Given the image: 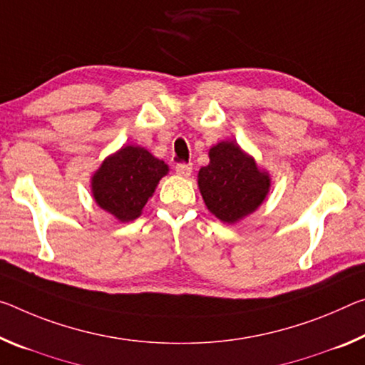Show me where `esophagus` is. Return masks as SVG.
Instances as JSON below:
<instances>
[{"label": "esophagus", "instance_id": "esophagus-1", "mask_svg": "<svg viewBox=\"0 0 365 365\" xmlns=\"http://www.w3.org/2000/svg\"><path fill=\"white\" fill-rule=\"evenodd\" d=\"M175 172L180 177H190V175H192V172H193V165L192 164H177Z\"/></svg>", "mask_w": 365, "mask_h": 365}]
</instances>
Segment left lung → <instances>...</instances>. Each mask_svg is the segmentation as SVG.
I'll list each match as a JSON object with an SVG mask.
<instances>
[{"label":"left lung","instance_id":"left-lung-1","mask_svg":"<svg viewBox=\"0 0 365 365\" xmlns=\"http://www.w3.org/2000/svg\"><path fill=\"white\" fill-rule=\"evenodd\" d=\"M210 164L198 172V188L211 214L235 224L255 212L268 198L271 175L234 140L210 149Z\"/></svg>","mask_w":365,"mask_h":365}]
</instances>
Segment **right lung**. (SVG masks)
Returning <instances> with one entry per match:
<instances>
[{
	"label": "right lung",
	"instance_id": "add662e5",
	"mask_svg": "<svg viewBox=\"0 0 365 365\" xmlns=\"http://www.w3.org/2000/svg\"><path fill=\"white\" fill-rule=\"evenodd\" d=\"M167 173L169 165L154 158L146 148L126 144L107 155L92 173V198L117 221H135Z\"/></svg>",
	"mask_w": 365,
	"mask_h": 365
}]
</instances>
